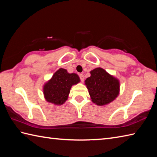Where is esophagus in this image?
Listing matches in <instances>:
<instances>
[{"label":"esophagus","instance_id":"esophagus-1","mask_svg":"<svg viewBox=\"0 0 157 157\" xmlns=\"http://www.w3.org/2000/svg\"><path fill=\"white\" fill-rule=\"evenodd\" d=\"M79 78H80V80L83 82L84 81V75L83 74H80L79 75Z\"/></svg>","mask_w":157,"mask_h":157}]
</instances>
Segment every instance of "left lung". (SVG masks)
Masks as SVG:
<instances>
[{"label":"left lung","instance_id":"8db88e82","mask_svg":"<svg viewBox=\"0 0 157 157\" xmlns=\"http://www.w3.org/2000/svg\"><path fill=\"white\" fill-rule=\"evenodd\" d=\"M90 74L85 84L93 102L99 106L105 105L117 97L120 87L117 79L101 67L93 69Z\"/></svg>","mask_w":157,"mask_h":157}]
</instances>
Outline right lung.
Masks as SVG:
<instances>
[{
    "mask_svg": "<svg viewBox=\"0 0 157 157\" xmlns=\"http://www.w3.org/2000/svg\"><path fill=\"white\" fill-rule=\"evenodd\" d=\"M79 81L76 73H69L66 69H59L44 86L43 92L45 99L54 105H63L67 100L71 86Z\"/></svg>",
    "mask_w": 157,
    "mask_h": 157,
    "instance_id": "1",
    "label": "right lung"
}]
</instances>
